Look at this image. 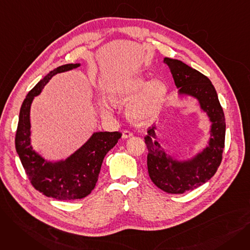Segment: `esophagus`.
<instances>
[{
	"label": "esophagus",
	"mask_w": 250,
	"mask_h": 250,
	"mask_svg": "<svg viewBox=\"0 0 250 250\" xmlns=\"http://www.w3.org/2000/svg\"><path fill=\"white\" fill-rule=\"evenodd\" d=\"M133 137V133L129 132V130H123V138L124 139H127V138H130Z\"/></svg>",
	"instance_id": "esophagus-1"
}]
</instances>
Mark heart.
<instances>
[{"label": "heart", "instance_id": "heart-1", "mask_svg": "<svg viewBox=\"0 0 250 250\" xmlns=\"http://www.w3.org/2000/svg\"><path fill=\"white\" fill-rule=\"evenodd\" d=\"M167 93L166 84L154 79L147 83L146 79L138 76L126 79L108 91V96L116 102L128 101L127 114L137 124H148L158 115ZM101 110L105 115L112 114V104L106 100L101 102Z\"/></svg>", "mask_w": 250, "mask_h": 250}]
</instances>
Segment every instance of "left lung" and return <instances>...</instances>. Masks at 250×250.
<instances>
[{
    "label": "left lung",
    "mask_w": 250,
    "mask_h": 250,
    "mask_svg": "<svg viewBox=\"0 0 250 250\" xmlns=\"http://www.w3.org/2000/svg\"><path fill=\"white\" fill-rule=\"evenodd\" d=\"M179 96H191L207 113L211 129L206 148L192 158L179 161L167 154L157 141L156 125L149 127L145 143L148 148V172L154 185L168 193H183L211 179L222 161L226 123L215 87L209 79L178 60L165 58Z\"/></svg>",
    "instance_id": "1"
}]
</instances>
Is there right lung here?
<instances>
[{
    "label": "right lung",
    "mask_w": 250,
    "mask_h": 250,
    "mask_svg": "<svg viewBox=\"0 0 250 250\" xmlns=\"http://www.w3.org/2000/svg\"><path fill=\"white\" fill-rule=\"evenodd\" d=\"M80 63H68L49 72L24 99L19 113L15 147L31 185L48 198L60 201L83 199L94 189L105 155L121 139L120 132H97L67 159L45 160L35 152L30 139V107L35 96L58 73L71 71Z\"/></svg>",
    "instance_id": "obj_1"
}]
</instances>
